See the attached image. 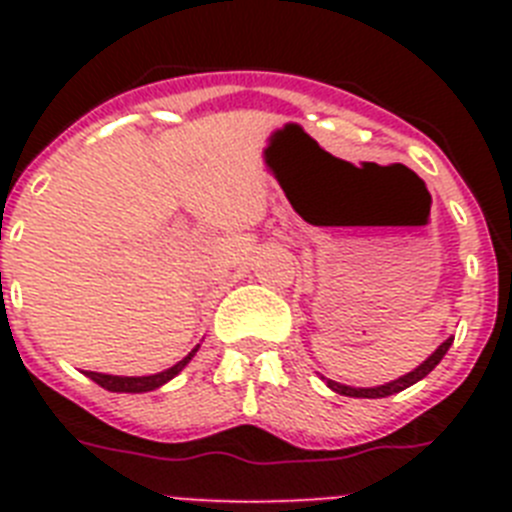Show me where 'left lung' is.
I'll return each instance as SVG.
<instances>
[{
    "mask_svg": "<svg viewBox=\"0 0 512 512\" xmlns=\"http://www.w3.org/2000/svg\"><path fill=\"white\" fill-rule=\"evenodd\" d=\"M451 343H454V338H446V341L441 343V346L433 351L428 359L423 361V364L418 366V369H413V372L402 374V377L392 379V382L387 384H379V387H348V384H341V382H333V379H325V384H328L330 390L338 392V395H346V397H366V400H377V397H390V395H397V392L408 390L410 384L420 382L423 377H428V374L436 369L438 364H441V359L446 356V351L451 348Z\"/></svg>",
    "mask_w": 512,
    "mask_h": 512,
    "instance_id": "1",
    "label": "left lung"
}]
</instances>
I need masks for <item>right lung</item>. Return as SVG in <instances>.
<instances>
[{
  "label": "right lung",
  "instance_id": "add662e5",
  "mask_svg": "<svg viewBox=\"0 0 512 512\" xmlns=\"http://www.w3.org/2000/svg\"><path fill=\"white\" fill-rule=\"evenodd\" d=\"M197 348H192L182 361H176L174 366H169V369H164V372L148 374V377H115V374H99V372H87V377L110 392H133V395L135 392H151V390H158V387H164L166 382H171L176 374L182 372L184 366L192 361V356L197 354Z\"/></svg>",
  "mask_w": 512,
  "mask_h": 512
}]
</instances>
